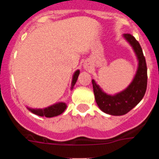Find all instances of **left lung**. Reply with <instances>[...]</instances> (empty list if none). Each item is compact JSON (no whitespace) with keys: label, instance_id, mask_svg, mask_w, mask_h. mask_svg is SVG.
<instances>
[{"label":"left lung","instance_id":"8db88e82","mask_svg":"<svg viewBox=\"0 0 159 159\" xmlns=\"http://www.w3.org/2000/svg\"><path fill=\"white\" fill-rule=\"evenodd\" d=\"M124 37L133 47L139 62L135 77L130 86L123 92L111 96L102 92L94 80L92 81L97 105L102 111L111 116H123L130 111L142 100L147 91V67L143 49L131 34H124Z\"/></svg>","mask_w":159,"mask_h":159}]
</instances>
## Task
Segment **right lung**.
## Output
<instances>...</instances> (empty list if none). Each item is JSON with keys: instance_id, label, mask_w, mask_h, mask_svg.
<instances>
[{"instance_id": "add662e5", "label": "right lung", "mask_w": 159, "mask_h": 159, "mask_svg": "<svg viewBox=\"0 0 159 159\" xmlns=\"http://www.w3.org/2000/svg\"><path fill=\"white\" fill-rule=\"evenodd\" d=\"M79 74H80V71H76L73 75L72 83H71V88H72L75 84L76 83L77 79H78ZM66 109V104L64 102H60L57 104L52 105L51 107H48L44 109H30L29 108V110L31 111L32 113L36 114L39 116H45L47 118L54 117V116H57L60 114H62Z\"/></svg>"}]
</instances>
